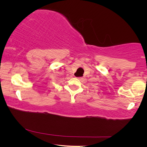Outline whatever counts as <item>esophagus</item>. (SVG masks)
<instances>
[{
  "mask_svg": "<svg viewBox=\"0 0 147 147\" xmlns=\"http://www.w3.org/2000/svg\"><path fill=\"white\" fill-rule=\"evenodd\" d=\"M78 78L79 80H81V79H82V78H81V77H78Z\"/></svg>",
  "mask_w": 147,
  "mask_h": 147,
  "instance_id": "1",
  "label": "esophagus"
}]
</instances>
